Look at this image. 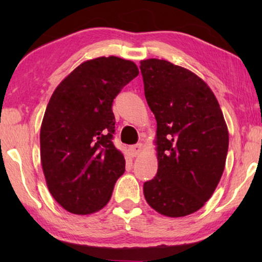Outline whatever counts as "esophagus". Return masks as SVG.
<instances>
[{
	"label": "esophagus",
	"mask_w": 262,
	"mask_h": 262,
	"mask_svg": "<svg viewBox=\"0 0 262 262\" xmlns=\"http://www.w3.org/2000/svg\"><path fill=\"white\" fill-rule=\"evenodd\" d=\"M142 149H143V144H142V143H137V144L132 145L131 148H130V151H131V154H132V156H137V155H139V154H141V151H142Z\"/></svg>",
	"instance_id": "1"
}]
</instances>
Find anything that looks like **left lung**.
I'll return each mask as SVG.
<instances>
[{
    "label": "left lung",
    "mask_w": 262,
    "mask_h": 262,
    "mask_svg": "<svg viewBox=\"0 0 262 262\" xmlns=\"http://www.w3.org/2000/svg\"><path fill=\"white\" fill-rule=\"evenodd\" d=\"M144 94L157 121L159 169L144 182L157 212L184 217L211 198L223 174L229 134L216 96L202 78L164 59L141 62Z\"/></svg>",
    "instance_id": "left-lung-1"
}]
</instances>
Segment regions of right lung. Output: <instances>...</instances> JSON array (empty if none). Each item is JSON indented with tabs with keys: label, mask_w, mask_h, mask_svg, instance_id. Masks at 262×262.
Segmentation results:
<instances>
[{
	"label": "right lung",
	"mask_w": 262,
	"mask_h": 262,
	"mask_svg": "<svg viewBox=\"0 0 262 262\" xmlns=\"http://www.w3.org/2000/svg\"><path fill=\"white\" fill-rule=\"evenodd\" d=\"M137 75L131 60L99 57L78 66L50 99L40 128L42 171L50 193L71 213L101 210L124 174L112 106Z\"/></svg>",
	"instance_id": "obj_1"
}]
</instances>
